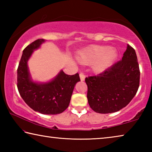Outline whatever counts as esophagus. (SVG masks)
<instances>
[{"label": "esophagus", "mask_w": 152, "mask_h": 152, "mask_svg": "<svg viewBox=\"0 0 152 152\" xmlns=\"http://www.w3.org/2000/svg\"><path fill=\"white\" fill-rule=\"evenodd\" d=\"M80 78L81 81H84V80H85V74H84L83 72L80 73Z\"/></svg>", "instance_id": "34e87169"}]
</instances>
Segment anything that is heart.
Masks as SVG:
<instances>
[{"label": "heart", "mask_w": 152, "mask_h": 152, "mask_svg": "<svg viewBox=\"0 0 152 152\" xmlns=\"http://www.w3.org/2000/svg\"><path fill=\"white\" fill-rule=\"evenodd\" d=\"M116 54L113 49L105 46H92L78 53L77 59L80 63L85 65L93 64V70L101 72L111 65Z\"/></svg>", "instance_id": "b5f03b06"}]
</instances>
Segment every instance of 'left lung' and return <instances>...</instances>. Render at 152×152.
<instances>
[{
	"instance_id": "1",
	"label": "left lung",
	"mask_w": 152,
	"mask_h": 152,
	"mask_svg": "<svg viewBox=\"0 0 152 152\" xmlns=\"http://www.w3.org/2000/svg\"><path fill=\"white\" fill-rule=\"evenodd\" d=\"M140 79L137 55L134 49L127 45L121 60L102 73L85 78L90 107L94 111L102 114L119 111L135 96Z\"/></svg>"
}]
</instances>
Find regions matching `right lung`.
<instances>
[{
  "instance_id": "obj_1",
  "label": "right lung",
  "mask_w": 152,
  "mask_h": 152,
  "mask_svg": "<svg viewBox=\"0 0 152 152\" xmlns=\"http://www.w3.org/2000/svg\"><path fill=\"white\" fill-rule=\"evenodd\" d=\"M44 42L43 39L35 40L23 51L17 68V88L23 101L35 111L57 115L68 107L74 86L80 79L78 73L68 75L61 70L49 82L37 83L31 80L27 61L33 50Z\"/></svg>"
}]
</instances>
